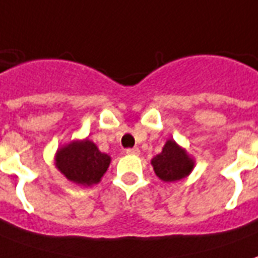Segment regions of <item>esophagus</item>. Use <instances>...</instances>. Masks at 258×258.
I'll return each instance as SVG.
<instances>
[{
  "mask_svg": "<svg viewBox=\"0 0 258 258\" xmlns=\"http://www.w3.org/2000/svg\"><path fill=\"white\" fill-rule=\"evenodd\" d=\"M125 153L130 154V156H138L139 154V149L138 148H130L125 150Z\"/></svg>",
  "mask_w": 258,
  "mask_h": 258,
  "instance_id": "esophagus-1",
  "label": "esophagus"
}]
</instances>
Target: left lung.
I'll list each match as a JSON object with an SVG mask.
<instances>
[{"label":"left lung","mask_w":258,"mask_h":258,"mask_svg":"<svg viewBox=\"0 0 258 258\" xmlns=\"http://www.w3.org/2000/svg\"><path fill=\"white\" fill-rule=\"evenodd\" d=\"M154 172L164 182H175L187 176L192 169V161L186 152L175 144V141H168L163 152L152 160Z\"/></svg>","instance_id":"8db88e82"}]
</instances>
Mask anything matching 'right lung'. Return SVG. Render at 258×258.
<instances>
[{
    "mask_svg": "<svg viewBox=\"0 0 258 258\" xmlns=\"http://www.w3.org/2000/svg\"><path fill=\"white\" fill-rule=\"evenodd\" d=\"M110 157L101 153L91 141L72 142L60 149L56 156V165L71 182L91 186L101 180L109 167Z\"/></svg>",
    "mask_w": 258,
    "mask_h": 258,
    "instance_id": "right-lung-1",
    "label": "right lung"
}]
</instances>
